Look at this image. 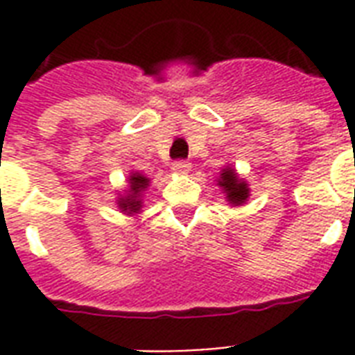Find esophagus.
<instances>
[{
  "label": "esophagus",
  "instance_id": "1",
  "mask_svg": "<svg viewBox=\"0 0 355 355\" xmlns=\"http://www.w3.org/2000/svg\"><path fill=\"white\" fill-rule=\"evenodd\" d=\"M171 169L177 173V175H188V173L191 171V164H189V162H184V159H178V162L173 164Z\"/></svg>",
  "mask_w": 355,
  "mask_h": 355
}]
</instances>
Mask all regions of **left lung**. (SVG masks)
Masks as SVG:
<instances>
[{"mask_svg": "<svg viewBox=\"0 0 355 355\" xmlns=\"http://www.w3.org/2000/svg\"><path fill=\"white\" fill-rule=\"evenodd\" d=\"M216 184L220 186L221 193L225 196V201L231 207H242L251 196L250 184L245 182V178L238 175L232 166H225L221 169L220 177L216 178Z\"/></svg>", "mask_w": 355, "mask_h": 355, "instance_id": "left-lung-1", "label": "left lung"}]
</instances>
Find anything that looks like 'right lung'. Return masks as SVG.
<instances>
[{
    "label": "right lung",
    "instance_id": "add662e5",
    "mask_svg": "<svg viewBox=\"0 0 355 355\" xmlns=\"http://www.w3.org/2000/svg\"><path fill=\"white\" fill-rule=\"evenodd\" d=\"M150 186V178L139 171H132L128 175V188L123 189L117 197L119 210L126 216H135L141 212L143 196Z\"/></svg>",
    "mask_w": 355,
    "mask_h": 355
}]
</instances>
